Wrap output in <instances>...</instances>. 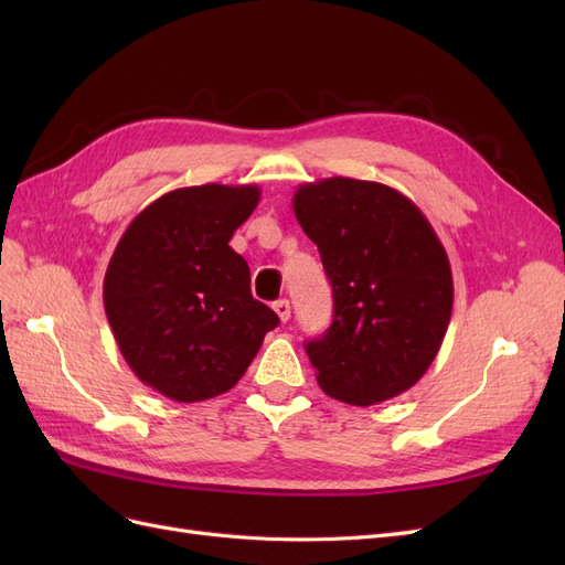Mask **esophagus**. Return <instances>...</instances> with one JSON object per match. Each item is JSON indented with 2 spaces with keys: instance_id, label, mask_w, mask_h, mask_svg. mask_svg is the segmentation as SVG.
Returning <instances> with one entry per match:
<instances>
[{
  "instance_id": "34e87169",
  "label": "esophagus",
  "mask_w": 565,
  "mask_h": 565,
  "mask_svg": "<svg viewBox=\"0 0 565 565\" xmlns=\"http://www.w3.org/2000/svg\"><path fill=\"white\" fill-rule=\"evenodd\" d=\"M273 311L278 313L280 322H287L289 320V301L287 299H278L276 303H273Z\"/></svg>"
}]
</instances>
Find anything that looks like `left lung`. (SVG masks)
Segmentation results:
<instances>
[{"instance_id":"obj_1","label":"left lung","mask_w":565,"mask_h":565,"mask_svg":"<svg viewBox=\"0 0 565 565\" xmlns=\"http://www.w3.org/2000/svg\"><path fill=\"white\" fill-rule=\"evenodd\" d=\"M332 282L334 316L306 341L328 396L377 405L429 370L452 316L446 247L396 188L349 177L301 183L292 200Z\"/></svg>"}]
</instances>
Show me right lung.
<instances>
[{
  "mask_svg": "<svg viewBox=\"0 0 565 565\" xmlns=\"http://www.w3.org/2000/svg\"><path fill=\"white\" fill-rule=\"evenodd\" d=\"M259 198L254 183L177 188L131 221L110 256L104 306L119 353L177 403L233 388L280 322L252 297L249 266L228 245Z\"/></svg>",
  "mask_w": 565,
  "mask_h": 565,
  "instance_id": "add662e5",
  "label": "right lung"
}]
</instances>
